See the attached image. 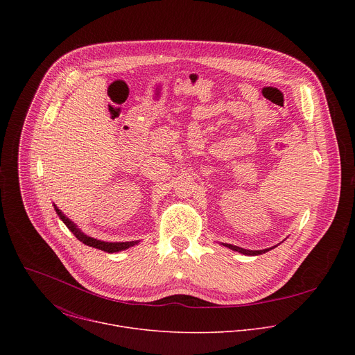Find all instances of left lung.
<instances>
[{
	"instance_id": "8db88e82",
	"label": "left lung",
	"mask_w": 355,
	"mask_h": 355,
	"mask_svg": "<svg viewBox=\"0 0 355 355\" xmlns=\"http://www.w3.org/2000/svg\"><path fill=\"white\" fill-rule=\"evenodd\" d=\"M220 244L233 250V251L241 252V254H244V256H260V254H263V252H267L271 248H274V247H271V248H264V250H245V248H241L239 245H233V244H227V243H220Z\"/></svg>"
}]
</instances>
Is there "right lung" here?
<instances>
[{
  "label": "right lung",
  "mask_w": 355,
  "mask_h": 355,
  "mask_svg": "<svg viewBox=\"0 0 355 355\" xmlns=\"http://www.w3.org/2000/svg\"><path fill=\"white\" fill-rule=\"evenodd\" d=\"M53 207H55V211H56V214L59 215V218L63 220V223L67 226V229L80 240V241H83L84 244H87V245H89V247H94V248H99V250H103V251H107V252H118V251H122V250H126V248H129V247H133L135 244H137L139 243V240H136V241H103V240H96V239H94V237H89V236H87L85 233H83L80 229H78V226L74 223V222H71L55 204H53Z\"/></svg>",
  "instance_id": "1"
}]
</instances>
